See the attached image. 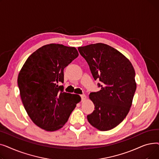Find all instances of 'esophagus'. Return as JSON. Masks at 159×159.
<instances>
[{
	"label": "esophagus",
	"instance_id": "obj_1",
	"mask_svg": "<svg viewBox=\"0 0 159 159\" xmlns=\"http://www.w3.org/2000/svg\"><path fill=\"white\" fill-rule=\"evenodd\" d=\"M80 97H81V101H83V100H85L86 98V96L84 94L80 95Z\"/></svg>",
	"mask_w": 159,
	"mask_h": 159
}]
</instances>
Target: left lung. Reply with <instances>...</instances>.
Listing matches in <instances>:
<instances>
[{
	"mask_svg": "<svg viewBox=\"0 0 159 159\" xmlns=\"http://www.w3.org/2000/svg\"><path fill=\"white\" fill-rule=\"evenodd\" d=\"M101 90L89 94L95 110L88 122L101 131L110 130L126 118L137 84L135 70L128 58L116 49L102 43L79 47Z\"/></svg>",
	"mask_w": 159,
	"mask_h": 159,
	"instance_id": "1",
	"label": "left lung"
}]
</instances>
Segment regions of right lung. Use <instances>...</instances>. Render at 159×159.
<instances>
[{
  "label": "right lung",
  "mask_w": 159,
  "mask_h": 159,
  "mask_svg": "<svg viewBox=\"0 0 159 159\" xmlns=\"http://www.w3.org/2000/svg\"><path fill=\"white\" fill-rule=\"evenodd\" d=\"M79 56L77 49L62 44L42 46L25 62L18 76L24 107L39 128L54 131L63 127L77 103L78 95L66 93L64 69Z\"/></svg>",
  "instance_id": "1"
}]
</instances>
